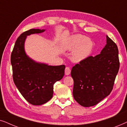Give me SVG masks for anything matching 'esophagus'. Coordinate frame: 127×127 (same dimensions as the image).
<instances>
[{"label": "esophagus", "mask_w": 127, "mask_h": 127, "mask_svg": "<svg viewBox=\"0 0 127 127\" xmlns=\"http://www.w3.org/2000/svg\"><path fill=\"white\" fill-rule=\"evenodd\" d=\"M70 72H71L70 68L68 67H65V75H68L69 74H70Z\"/></svg>", "instance_id": "34e87169"}]
</instances>
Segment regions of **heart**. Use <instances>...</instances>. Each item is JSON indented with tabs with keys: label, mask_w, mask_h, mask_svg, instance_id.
<instances>
[{
	"label": "heart",
	"mask_w": 127,
	"mask_h": 127,
	"mask_svg": "<svg viewBox=\"0 0 127 127\" xmlns=\"http://www.w3.org/2000/svg\"><path fill=\"white\" fill-rule=\"evenodd\" d=\"M93 47L92 40L81 35H72L66 45L67 50H74L71 58L75 63L81 62L88 58L92 51Z\"/></svg>",
	"instance_id": "1"
}]
</instances>
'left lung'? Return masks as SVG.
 <instances>
[{
    "label": "left lung",
    "instance_id": "left-lung-1",
    "mask_svg": "<svg viewBox=\"0 0 127 127\" xmlns=\"http://www.w3.org/2000/svg\"><path fill=\"white\" fill-rule=\"evenodd\" d=\"M106 43L100 54L89 56L71 70L74 98L84 107L97 104L113 89L120 67L119 50L107 35Z\"/></svg>",
    "mask_w": 127,
    "mask_h": 127
}]
</instances>
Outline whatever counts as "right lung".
Segmentation results:
<instances>
[{"label":"right lung","mask_w":127,"mask_h":127,"mask_svg":"<svg viewBox=\"0 0 127 127\" xmlns=\"http://www.w3.org/2000/svg\"><path fill=\"white\" fill-rule=\"evenodd\" d=\"M45 31L31 29L21 33L16 40L11 55L15 85L25 100L32 105H41L50 100L53 97L54 84L64 75V65L52 66L37 63L25 53L24 42L27 36Z\"/></svg>","instance_id":"right-lung-1"}]
</instances>
